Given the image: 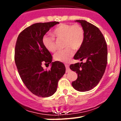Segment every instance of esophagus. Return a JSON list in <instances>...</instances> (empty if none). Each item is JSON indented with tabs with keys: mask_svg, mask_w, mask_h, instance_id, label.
Wrapping results in <instances>:
<instances>
[{
	"mask_svg": "<svg viewBox=\"0 0 121 121\" xmlns=\"http://www.w3.org/2000/svg\"><path fill=\"white\" fill-rule=\"evenodd\" d=\"M65 67H66V73H68V72L70 71V69H69L68 65L65 64Z\"/></svg>",
	"mask_w": 121,
	"mask_h": 121,
	"instance_id": "1",
	"label": "esophagus"
}]
</instances>
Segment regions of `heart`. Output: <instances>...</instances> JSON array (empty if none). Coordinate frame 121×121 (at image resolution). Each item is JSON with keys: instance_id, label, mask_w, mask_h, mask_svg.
Returning <instances> with one entry per match:
<instances>
[{"instance_id": "b5f03b06", "label": "heart", "mask_w": 121, "mask_h": 121, "mask_svg": "<svg viewBox=\"0 0 121 121\" xmlns=\"http://www.w3.org/2000/svg\"><path fill=\"white\" fill-rule=\"evenodd\" d=\"M52 35L57 38L64 39V46L66 48L58 51L55 55V59L60 62H68L73 56L74 49L81 47L84 40V30L81 25H73L61 23L52 31ZM43 45L48 51L54 52L56 50V45L54 37L44 35L43 37Z\"/></svg>"}]
</instances>
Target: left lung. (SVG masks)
Listing matches in <instances>:
<instances>
[{
	"instance_id": "8db88e82",
	"label": "left lung",
	"mask_w": 121,
	"mask_h": 121,
	"mask_svg": "<svg viewBox=\"0 0 121 121\" xmlns=\"http://www.w3.org/2000/svg\"><path fill=\"white\" fill-rule=\"evenodd\" d=\"M84 30V40L75 54L74 59L81 61L69 66L76 72L78 77L72 83V86L79 91L93 89L100 81L106 69L108 62L106 42L100 30L85 20H77Z\"/></svg>"
}]
</instances>
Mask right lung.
Wrapping results in <instances>:
<instances>
[{
	"label": "right lung",
	"mask_w": 121,
	"mask_h": 121,
	"mask_svg": "<svg viewBox=\"0 0 121 121\" xmlns=\"http://www.w3.org/2000/svg\"><path fill=\"white\" fill-rule=\"evenodd\" d=\"M58 22L35 23L18 36L15 61L21 79L30 92L38 97L51 96L56 91L58 82L65 73L64 64L52 61V56L43 43V37ZM51 64L49 70L43 63Z\"/></svg>",
	"instance_id": "right-lung-1"
}]
</instances>
